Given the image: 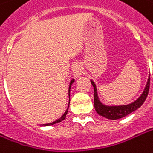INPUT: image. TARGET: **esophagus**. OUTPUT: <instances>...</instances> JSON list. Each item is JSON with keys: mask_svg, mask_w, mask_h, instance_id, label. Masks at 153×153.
I'll use <instances>...</instances> for the list:
<instances>
[{"mask_svg": "<svg viewBox=\"0 0 153 153\" xmlns=\"http://www.w3.org/2000/svg\"><path fill=\"white\" fill-rule=\"evenodd\" d=\"M73 74H74V76L75 78H79L83 74V68L82 67L79 65V64H75L74 67H73Z\"/></svg>", "mask_w": 153, "mask_h": 153, "instance_id": "1", "label": "esophagus"}]
</instances>
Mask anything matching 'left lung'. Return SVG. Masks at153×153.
<instances>
[{"mask_svg": "<svg viewBox=\"0 0 153 153\" xmlns=\"http://www.w3.org/2000/svg\"><path fill=\"white\" fill-rule=\"evenodd\" d=\"M90 80H91V83L94 88V108L96 112L99 115L102 116L104 118H106L108 120H120L121 118H124L132 112L136 111L137 109H139V107L143 105V103L145 102V100L148 95L149 87H150V76H149L143 93L141 94V95L136 100H134L133 102L130 104H127V105H107L103 104L100 100L96 84L93 79H90Z\"/></svg>", "mask_w": 153, "mask_h": 153, "instance_id": "8db88e82", "label": "left lung"}]
</instances>
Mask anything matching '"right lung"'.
Instances as JSON below:
<instances>
[{"label":"right lung","instance_id":"add662e5","mask_svg":"<svg viewBox=\"0 0 153 153\" xmlns=\"http://www.w3.org/2000/svg\"><path fill=\"white\" fill-rule=\"evenodd\" d=\"M74 82V79H71V81H70V83H69V87H68V96H69V103H70V90H71V86L73 85V83ZM68 103V104H69ZM68 107H69V105L68 106V108H67V110H66V112H64V114L60 117V118H59L57 120H55V121L53 122H51V123H48V124H43V126H52V125H54V124H57V123H59V122H61L62 120H64L65 119H66V115H67V113H68Z\"/></svg>","mask_w":153,"mask_h":153}]
</instances>
